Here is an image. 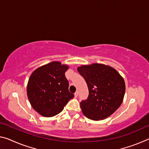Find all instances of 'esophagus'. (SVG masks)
<instances>
[{
	"label": "esophagus",
	"instance_id": "esophagus-1",
	"mask_svg": "<svg viewBox=\"0 0 149 149\" xmlns=\"http://www.w3.org/2000/svg\"><path fill=\"white\" fill-rule=\"evenodd\" d=\"M74 96H75V98L77 97V96H78V92L77 91H76V92L74 93Z\"/></svg>",
	"mask_w": 149,
	"mask_h": 149
}]
</instances>
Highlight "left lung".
<instances>
[{
    "instance_id": "8db88e82",
    "label": "left lung",
    "mask_w": 149,
    "mask_h": 149,
    "mask_svg": "<svg viewBox=\"0 0 149 149\" xmlns=\"http://www.w3.org/2000/svg\"><path fill=\"white\" fill-rule=\"evenodd\" d=\"M87 83L89 95L81 101V108L85 116L93 120L110 116L122 103L125 85L116 70L108 65L93 64L77 68Z\"/></svg>"
}]
</instances>
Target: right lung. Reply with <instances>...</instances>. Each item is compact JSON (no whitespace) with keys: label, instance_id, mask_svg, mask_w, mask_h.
<instances>
[{"label":"right lung","instance_id":"add662e5","mask_svg":"<svg viewBox=\"0 0 149 149\" xmlns=\"http://www.w3.org/2000/svg\"><path fill=\"white\" fill-rule=\"evenodd\" d=\"M68 66L52 62L33 72L27 87L32 107L45 117L61 112L74 95L69 91V82L65 76Z\"/></svg>","mask_w":149,"mask_h":149}]
</instances>
